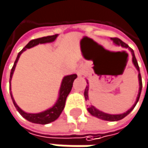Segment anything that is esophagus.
<instances>
[{
	"label": "esophagus",
	"mask_w": 148,
	"mask_h": 148,
	"mask_svg": "<svg viewBox=\"0 0 148 148\" xmlns=\"http://www.w3.org/2000/svg\"><path fill=\"white\" fill-rule=\"evenodd\" d=\"M78 74H79V75H81V73H79H79H78Z\"/></svg>",
	"instance_id": "obj_1"
}]
</instances>
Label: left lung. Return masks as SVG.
<instances>
[{
  "mask_svg": "<svg viewBox=\"0 0 148 148\" xmlns=\"http://www.w3.org/2000/svg\"><path fill=\"white\" fill-rule=\"evenodd\" d=\"M110 39L113 41V43H114L116 45L122 46L123 48L128 49H130V51L131 52L132 56H133V57H132V61H133L134 65V67L136 68V69H137V70H138V72H139L138 78H139V86H140V87H139L138 96H137V99H136V101H135L134 104L133 106H132L129 110H127L126 112H124V113H123V114H117V115L107 114V113H104V112H103V111H101V110H98V109H97V108H95L93 105H91V106H89V108H87V110L89 111V113H90L92 116H96V117H98V118H99V119H102V120L114 122V121H119V120H121V119L124 118L126 116H128V115H129V114L133 110V109L134 108V106L136 105V103H137L138 100H139V99H140V96L141 88H142V81H141V76H140V68H139V66H138V62H137V60H136V58H135V56H134V53L133 49H132L131 48H130V47H129V45H127V44H125L124 42H123L121 39H119V38H110ZM86 82H87V81H86ZM87 84H88V82H87ZM88 88H89V86H86V89H85V92H84V96H85L86 100V99H88Z\"/></svg>",
  "mask_w": 148,
  "mask_h": 148,
  "instance_id": "8db88e82",
  "label": "left lung"
}]
</instances>
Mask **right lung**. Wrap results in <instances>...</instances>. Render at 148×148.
I'll return each mask as SVG.
<instances>
[{
  "instance_id": "obj_1",
  "label": "right lung",
  "mask_w": 148,
  "mask_h": 148,
  "mask_svg": "<svg viewBox=\"0 0 148 148\" xmlns=\"http://www.w3.org/2000/svg\"><path fill=\"white\" fill-rule=\"evenodd\" d=\"M58 34L53 35V36H47V37H43V38H39L37 39H32L31 40L27 45H25V47L18 54L17 58L15 60L14 64L11 69V73H10V90H11V79H12V76L14 72L15 67L16 64L18 61V58L20 56V55L26 50V49H30L32 47H34L36 45H39V44H46V43H51L53 41L56 40V38H57ZM77 78V74H70V75H67L62 79V85L60 87V91H59V98L56 101V103L54 104V106H52L51 108L46 110L43 112L40 113H26L24 110H22L18 105L15 103L14 99L13 98L12 92H10L11 94V98L13 100V103L14 104L15 108L17 109V110L19 112V114L25 118L26 120H28L31 123H38V124H47L51 122H54L55 120H56L59 116L61 115V113L62 112L64 107H65V103H66V99L68 97V95L69 94V92H71L72 86H73V83L74 80Z\"/></svg>"
}]
</instances>
